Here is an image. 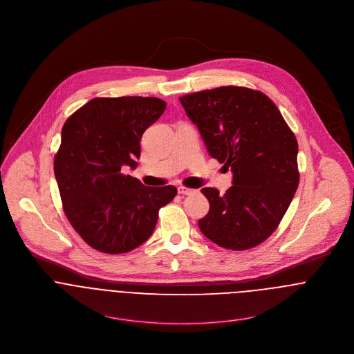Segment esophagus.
Returning <instances> with one entry per match:
<instances>
[{
	"mask_svg": "<svg viewBox=\"0 0 354 354\" xmlns=\"http://www.w3.org/2000/svg\"><path fill=\"white\" fill-rule=\"evenodd\" d=\"M177 191L180 195H187V196H192V195L198 194L196 189H191V188H185V187H178Z\"/></svg>",
	"mask_w": 354,
	"mask_h": 354,
	"instance_id": "obj_1",
	"label": "esophagus"
}]
</instances>
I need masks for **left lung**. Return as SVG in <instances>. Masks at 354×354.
<instances>
[{"label": "left lung", "instance_id": "8db88e82", "mask_svg": "<svg viewBox=\"0 0 354 354\" xmlns=\"http://www.w3.org/2000/svg\"><path fill=\"white\" fill-rule=\"evenodd\" d=\"M180 101L208 153L233 173L223 196L203 188L209 211L199 229L227 250L259 245L277 229L299 187L293 132L274 102L245 87L205 90Z\"/></svg>", "mask_w": 354, "mask_h": 354}]
</instances>
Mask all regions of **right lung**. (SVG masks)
Returning <instances> with one entry per match:
<instances>
[{
  "instance_id": "add662e5",
  "label": "right lung",
  "mask_w": 354,
  "mask_h": 354,
  "mask_svg": "<svg viewBox=\"0 0 354 354\" xmlns=\"http://www.w3.org/2000/svg\"><path fill=\"white\" fill-rule=\"evenodd\" d=\"M158 98H95L61 131L54 176L65 215L80 237L101 252L125 253L146 243L158 211L177 195L173 185L146 187L124 176L138 167L145 131L165 111Z\"/></svg>"
}]
</instances>
